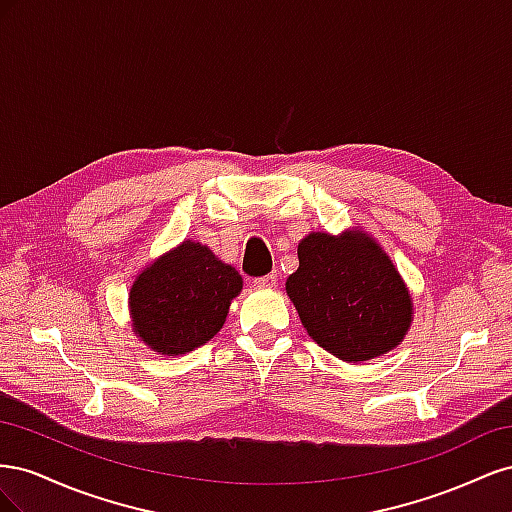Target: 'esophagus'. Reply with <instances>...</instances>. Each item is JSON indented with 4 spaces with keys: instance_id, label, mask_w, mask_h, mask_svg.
I'll list each match as a JSON object with an SVG mask.
<instances>
[{
    "instance_id": "esophagus-1",
    "label": "esophagus",
    "mask_w": 512,
    "mask_h": 512,
    "mask_svg": "<svg viewBox=\"0 0 512 512\" xmlns=\"http://www.w3.org/2000/svg\"><path fill=\"white\" fill-rule=\"evenodd\" d=\"M277 282V275L275 273H269V275H262V277H256L254 280V286L256 288H273Z\"/></svg>"
}]
</instances>
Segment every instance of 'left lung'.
<instances>
[{
	"label": "left lung",
	"mask_w": 512,
	"mask_h": 512,
	"mask_svg": "<svg viewBox=\"0 0 512 512\" xmlns=\"http://www.w3.org/2000/svg\"><path fill=\"white\" fill-rule=\"evenodd\" d=\"M297 254L299 269L286 280V292L320 348L359 363L399 346L412 322V299L367 232H312Z\"/></svg>",
	"instance_id": "left-lung-1"
}]
</instances>
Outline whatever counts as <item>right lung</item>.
<instances>
[{"label": "right lung", "instance_id": "right-lung-1", "mask_svg": "<svg viewBox=\"0 0 512 512\" xmlns=\"http://www.w3.org/2000/svg\"><path fill=\"white\" fill-rule=\"evenodd\" d=\"M241 288L235 267L207 245L183 241L136 275L130 288L134 333L164 356L190 352L224 327Z\"/></svg>", "mask_w": 512, "mask_h": 512}]
</instances>
